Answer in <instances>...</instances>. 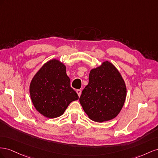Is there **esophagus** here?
<instances>
[{
    "label": "esophagus",
    "mask_w": 158,
    "mask_h": 158,
    "mask_svg": "<svg viewBox=\"0 0 158 158\" xmlns=\"http://www.w3.org/2000/svg\"><path fill=\"white\" fill-rule=\"evenodd\" d=\"M76 92H77V94H78V96L79 97H80V95H81V91L80 89H77L76 91Z\"/></svg>",
    "instance_id": "34e87169"
}]
</instances>
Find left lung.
I'll return each mask as SVG.
<instances>
[{"mask_svg":"<svg viewBox=\"0 0 158 158\" xmlns=\"http://www.w3.org/2000/svg\"><path fill=\"white\" fill-rule=\"evenodd\" d=\"M126 96L127 87L119 71L111 63L105 61L90 72L89 83L79 102L90 119L102 123L118 114Z\"/></svg>","mask_w":158,"mask_h":158,"instance_id":"8db88e82","label":"left lung"}]
</instances>
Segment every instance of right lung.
Returning a JSON list of instances; mask_svg holds the SVG:
<instances>
[{"instance_id": "right-lung-1", "label": "right lung", "mask_w": 158, "mask_h": 158, "mask_svg": "<svg viewBox=\"0 0 158 158\" xmlns=\"http://www.w3.org/2000/svg\"><path fill=\"white\" fill-rule=\"evenodd\" d=\"M30 94L35 109L50 118L62 115L70 103L79 98L70 86L65 66L57 60L48 61L34 75Z\"/></svg>"}]
</instances>
